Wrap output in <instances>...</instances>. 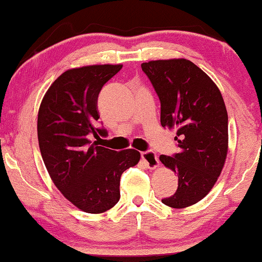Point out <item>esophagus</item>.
I'll return each mask as SVG.
<instances>
[{"mask_svg":"<svg viewBox=\"0 0 262 262\" xmlns=\"http://www.w3.org/2000/svg\"><path fill=\"white\" fill-rule=\"evenodd\" d=\"M141 159L143 163L146 164V166L149 169L159 167V159H158L157 154L152 152V150H147V152L141 153Z\"/></svg>","mask_w":262,"mask_h":262,"instance_id":"34e87169","label":"esophagus"}]
</instances>
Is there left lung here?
Masks as SVG:
<instances>
[{"instance_id": "left-lung-1", "label": "left lung", "mask_w": 262, "mask_h": 262, "mask_svg": "<svg viewBox=\"0 0 262 262\" xmlns=\"http://www.w3.org/2000/svg\"><path fill=\"white\" fill-rule=\"evenodd\" d=\"M142 71L160 99V122L177 129L179 153L160 156L178 176V189L165 205L184 209L210 192L228 153V114L221 91L206 73L187 59L142 62Z\"/></svg>"}]
</instances>
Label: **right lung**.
<instances>
[{"instance_id": "1", "label": "right lung", "mask_w": 262, "mask_h": 262, "mask_svg": "<svg viewBox=\"0 0 262 262\" xmlns=\"http://www.w3.org/2000/svg\"><path fill=\"white\" fill-rule=\"evenodd\" d=\"M122 65H90L61 73L43 96L38 114V140L51 179L66 200L89 213H102L120 200V179L135 166L140 153L121 152L91 143L89 135L105 136L96 128L102 86Z\"/></svg>"}]
</instances>
